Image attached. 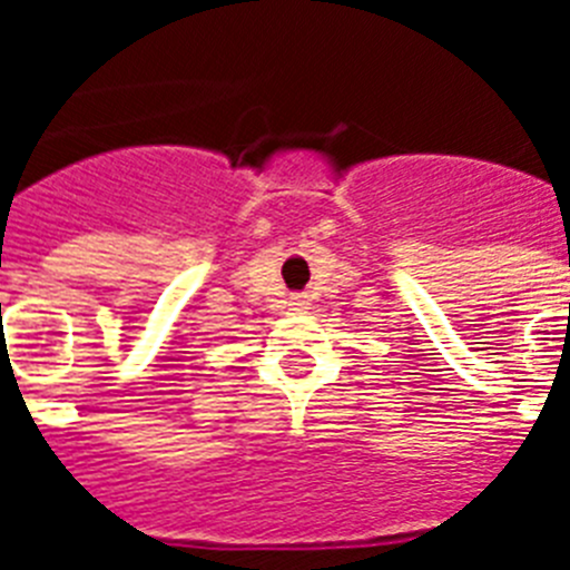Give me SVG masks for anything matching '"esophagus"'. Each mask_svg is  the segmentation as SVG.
Returning <instances> with one entry per match:
<instances>
[{"instance_id":"1","label":"esophagus","mask_w":570,"mask_h":570,"mask_svg":"<svg viewBox=\"0 0 570 570\" xmlns=\"http://www.w3.org/2000/svg\"><path fill=\"white\" fill-rule=\"evenodd\" d=\"M294 308H296V311H305V299H299V296H294Z\"/></svg>"}]
</instances>
